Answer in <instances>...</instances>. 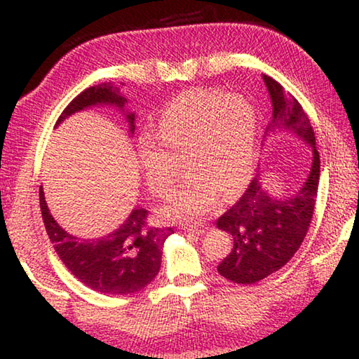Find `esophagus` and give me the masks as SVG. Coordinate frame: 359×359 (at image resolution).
Listing matches in <instances>:
<instances>
[{"label": "esophagus", "instance_id": "34e87169", "mask_svg": "<svg viewBox=\"0 0 359 359\" xmlns=\"http://www.w3.org/2000/svg\"><path fill=\"white\" fill-rule=\"evenodd\" d=\"M209 228L205 226V224H190V226H185V231H188V233H194V234H204L205 231H208Z\"/></svg>", "mask_w": 359, "mask_h": 359}]
</instances>
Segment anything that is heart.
I'll list each match as a JSON object with an SVG mask.
<instances>
[{
	"label": "heart",
	"instance_id": "1",
	"mask_svg": "<svg viewBox=\"0 0 359 359\" xmlns=\"http://www.w3.org/2000/svg\"><path fill=\"white\" fill-rule=\"evenodd\" d=\"M154 140L142 139L139 165L150 191L165 196L179 179L184 160L190 171L165 205V215L185 220L205 214L250 179L257 144V114L238 95L187 92L160 115Z\"/></svg>",
	"mask_w": 359,
	"mask_h": 359
}]
</instances>
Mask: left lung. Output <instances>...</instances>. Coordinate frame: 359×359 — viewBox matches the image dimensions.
I'll return each instance as SVG.
<instances>
[{
    "instance_id": "8db88e82",
    "label": "left lung",
    "mask_w": 359,
    "mask_h": 359,
    "mask_svg": "<svg viewBox=\"0 0 359 359\" xmlns=\"http://www.w3.org/2000/svg\"><path fill=\"white\" fill-rule=\"evenodd\" d=\"M263 81L272 102L266 136L293 133L312 147V165L299 190L282 198L267 193L258 174L239 201L217 220V228L233 239V248L217 271L228 280L244 285L263 280L293 258L312 223L320 182V155L307 114L274 79L263 74Z\"/></svg>"
}]
</instances>
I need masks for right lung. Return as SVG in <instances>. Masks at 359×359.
<instances>
[{
    "instance_id": "obj_1",
    "label": "right lung",
    "mask_w": 359,
    "mask_h": 359,
    "mask_svg": "<svg viewBox=\"0 0 359 359\" xmlns=\"http://www.w3.org/2000/svg\"><path fill=\"white\" fill-rule=\"evenodd\" d=\"M126 98L120 87L111 82L95 85L77 95L57 120V126L72 114L95 106H114L123 112L130 135H135V112L125 111ZM42 220L48 239L60 259L88 288L106 294H131L154 280L161 266L165 241L172 228H154L147 224V210L133 209L117 229L102 238L83 239L69 234L57 223L47 208L44 190L39 188Z\"/></svg>"
}]
</instances>
